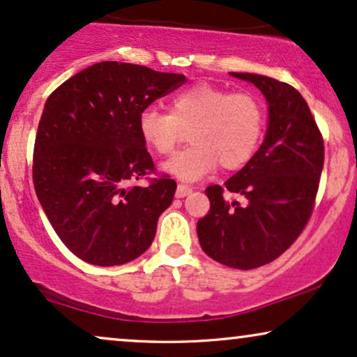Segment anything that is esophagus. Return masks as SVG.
Segmentation results:
<instances>
[{
  "mask_svg": "<svg viewBox=\"0 0 357 357\" xmlns=\"http://www.w3.org/2000/svg\"><path fill=\"white\" fill-rule=\"evenodd\" d=\"M190 193H192V187H190V185L178 183V187H177V192H175V195H177L178 198H183V197L190 195Z\"/></svg>",
  "mask_w": 357,
  "mask_h": 357,
  "instance_id": "obj_1",
  "label": "esophagus"
}]
</instances>
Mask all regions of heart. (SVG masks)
Instances as JSON below:
<instances>
[{
    "instance_id": "1",
    "label": "heart",
    "mask_w": 357,
    "mask_h": 357,
    "mask_svg": "<svg viewBox=\"0 0 357 357\" xmlns=\"http://www.w3.org/2000/svg\"><path fill=\"white\" fill-rule=\"evenodd\" d=\"M137 126L142 139L162 155L172 154L185 131H190L192 144L175 154L165 170L193 182L216 164L225 170L248 164L262 139L266 111L249 91L228 93L210 83H198L172 96L170 113L147 106L139 114Z\"/></svg>"
}]
</instances>
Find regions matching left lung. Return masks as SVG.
Instances as JSON below:
<instances>
[{
	"mask_svg": "<svg viewBox=\"0 0 357 357\" xmlns=\"http://www.w3.org/2000/svg\"><path fill=\"white\" fill-rule=\"evenodd\" d=\"M251 82L269 103V128L239 172L205 190L210 210L198 220L200 246L213 261L249 271L275 261L297 241L312 216L325 162V144L303 96L289 83L256 73ZM228 195L243 202L226 201Z\"/></svg>",
	"mask_w": 357,
	"mask_h": 357,
	"instance_id": "8db88e82",
	"label": "left lung"
}]
</instances>
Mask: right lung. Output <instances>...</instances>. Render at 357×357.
<instances>
[{"instance_id": "1", "label": "right lung", "mask_w": 357, "mask_h": 357, "mask_svg": "<svg viewBox=\"0 0 357 357\" xmlns=\"http://www.w3.org/2000/svg\"><path fill=\"white\" fill-rule=\"evenodd\" d=\"M187 82L180 73L100 62L45 101L34 142L36 195L66 246L93 266H119L146 252L177 183L157 175L139 114ZM148 185L139 188L137 179Z\"/></svg>"}]
</instances>
